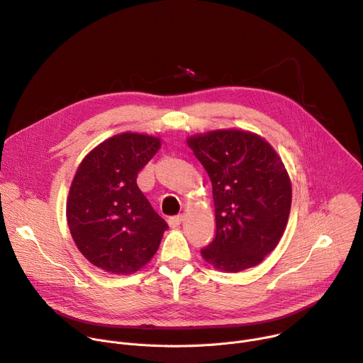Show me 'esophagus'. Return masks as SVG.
Here are the masks:
<instances>
[{"mask_svg": "<svg viewBox=\"0 0 363 363\" xmlns=\"http://www.w3.org/2000/svg\"><path fill=\"white\" fill-rule=\"evenodd\" d=\"M182 220H184V217L182 216H174V217H169V220H168V224L171 225V227H178L181 223H182Z\"/></svg>", "mask_w": 363, "mask_h": 363, "instance_id": "obj_1", "label": "esophagus"}]
</instances>
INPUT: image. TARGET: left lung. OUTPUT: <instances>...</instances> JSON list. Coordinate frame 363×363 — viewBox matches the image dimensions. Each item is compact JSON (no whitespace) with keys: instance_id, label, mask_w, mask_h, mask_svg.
Wrapping results in <instances>:
<instances>
[{"instance_id":"8db88e82","label":"left lung","mask_w":363,"mask_h":363,"mask_svg":"<svg viewBox=\"0 0 363 363\" xmlns=\"http://www.w3.org/2000/svg\"><path fill=\"white\" fill-rule=\"evenodd\" d=\"M188 146L213 185L216 238L203 257L225 272L256 267L277 247L289 217L291 182L281 157L240 130L189 138Z\"/></svg>"}]
</instances>
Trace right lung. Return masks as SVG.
Here are the masks:
<instances>
[{"instance_id":"1","label":"right lung","mask_w":363,"mask_h":363,"mask_svg":"<svg viewBox=\"0 0 363 363\" xmlns=\"http://www.w3.org/2000/svg\"><path fill=\"white\" fill-rule=\"evenodd\" d=\"M159 147L157 138L123 133L81 162L67 217L75 245L92 265L111 274H133L156 253L168 224L136 179Z\"/></svg>"}]
</instances>
